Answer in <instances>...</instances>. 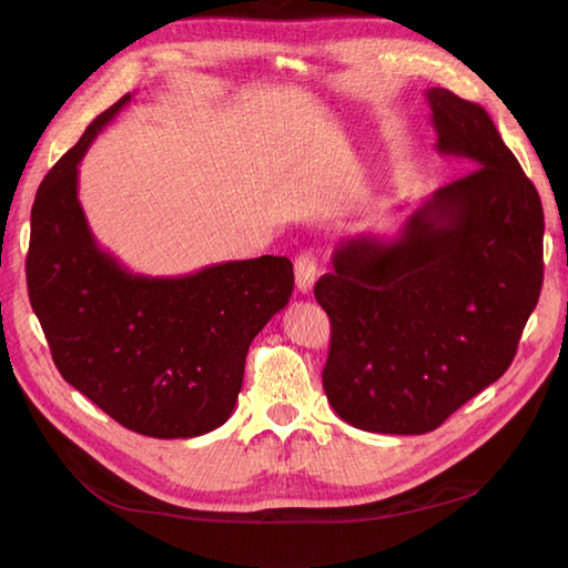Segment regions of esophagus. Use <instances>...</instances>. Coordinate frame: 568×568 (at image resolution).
<instances>
[{"label": "esophagus", "instance_id": "1", "mask_svg": "<svg viewBox=\"0 0 568 568\" xmlns=\"http://www.w3.org/2000/svg\"><path fill=\"white\" fill-rule=\"evenodd\" d=\"M296 286L301 294H311L315 282H317V261L311 253H301L296 257Z\"/></svg>", "mask_w": 568, "mask_h": 568}]
</instances>
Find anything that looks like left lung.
Here are the masks:
<instances>
[{
  "instance_id": "8db88e82",
  "label": "left lung",
  "mask_w": 568,
  "mask_h": 568,
  "mask_svg": "<svg viewBox=\"0 0 568 568\" xmlns=\"http://www.w3.org/2000/svg\"><path fill=\"white\" fill-rule=\"evenodd\" d=\"M436 149L469 161L398 236L334 248L315 284L336 415L372 434L434 432L511 365L542 288V203L484 106L426 92Z\"/></svg>"
}]
</instances>
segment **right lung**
Wrapping results in <instances>:
<instances>
[{"label":"right lung","instance_id":"obj_1","mask_svg":"<svg viewBox=\"0 0 568 568\" xmlns=\"http://www.w3.org/2000/svg\"><path fill=\"white\" fill-rule=\"evenodd\" d=\"M130 99L97 115L40 184L28 296L68 384L130 432L194 438L230 419L251 341L288 303L294 265L261 255L144 277L99 248L78 201V165Z\"/></svg>","mask_w":568,"mask_h":568}]
</instances>
